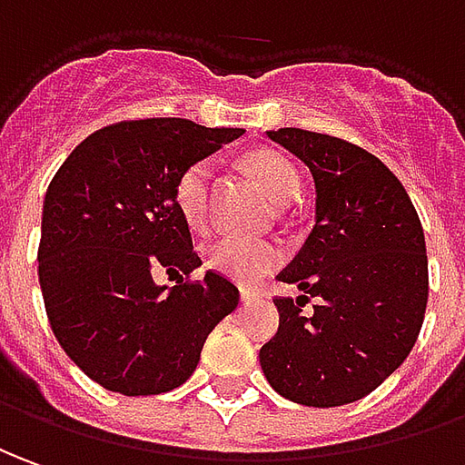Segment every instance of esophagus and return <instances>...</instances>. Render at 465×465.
Returning a JSON list of instances; mask_svg holds the SVG:
<instances>
[{"label":"esophagus","mask_w":465,"mask_h":465,"mask_svg":"<svg viewBox=\"0 0 465 465\" xmlns=\"http://www.w3.org/2000/svg\"><path fill=\"white\" fill-rule=\"evenodd\" d=\"M240 299H242V303H251V301L258 299V291H252V288H240Z\"/></svg>","instance_id":"1"}]
</instances>
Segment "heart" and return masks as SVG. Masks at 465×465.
Wrapping results in <instances>:
<instances>
[{"instance_id": "b5f03b06", "label": "heart", "mask_w": 465, "mask_h": 465, "mask_svg": "<svg viewBox=\"0 0 465 465\" xmlns=\"http://www.w3.org/2000/svg\"><path fill=\"white\" fill-rule=\"evenodd\" d=\"M245 172L252 182L275 202L288 204L299 194V174L283 153L273 149H255L242 159ZM214 166L210 159H202L190 164L177 179L174 202L179 214L192 230H204L210 223V184H213ZM204 263L214 273L232 278L238 283H258L263 275L281 263V251L273 242L265 240H248L225 235L213 240L204 248Z\"/></svg>"}]
</instances>
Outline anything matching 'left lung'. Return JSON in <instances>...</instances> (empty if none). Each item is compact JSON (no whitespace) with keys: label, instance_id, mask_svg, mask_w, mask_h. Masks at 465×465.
I'll return each mask as SVG.
<instances>
[{"label":"left lung","instance_id":"8db88e82","mask_svg":"<svg viewBox=\"0 0 465 465\" xmlns=\"http://www.w3.org/2000/svg\"><path fill=\"white\" fill-rule=\"evenodd\" d=\"M268 139L309 166L316 225L278 273L303 296L275 299L281 324L261 367L291 402L347 405L382 385L418 341L428 303L420 217L400 179L361 146L303 129L268 131Z\"/></svg>","mask_w":465,"mask_h":465}]
</instances>
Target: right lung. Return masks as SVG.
<instances>
[{"label":"right lung","mask_w":465,"mask_h":465,"mask_svg":"<svg viewBox=\"0 0 465 465\" xmlns=\"http://www.w3.org/2000/svg\"><path fill=\"white\" fill-rule=\"evenodd\" d=\"M187 118L121 121L78 143L47 187L37 273L53 334L111 392L159 395L197 370L204 339L238 309V288L200 268L179 214V174L242 136ZM159 267L177 287L153 283Z\"/></svg>","instance_id":"1"}]
</instances>
